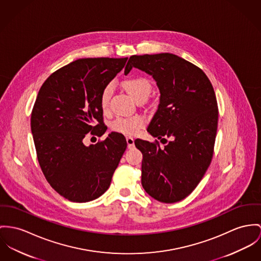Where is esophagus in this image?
Here are the masks:
<instances>
[{
    "instance_id": "34e87169",
    "label": "esophagus",
    "mask_w": 261,
    "mask_h": 261,
    "mask_svg": "<svg viewBox=\"0 0 261 261\" xmlns=\"http://www.w3.org/2000/svg\"><path fill=\"white\" fill-rule=\"evenodd\" d=\"M126 141H127V146H128V148H129V149H132V148L134 147V139H133L132 137H127Z\"/></svg>"
}]
</instances>
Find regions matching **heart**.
Segmentation results:
<instances>
[{
    "mask_svg": "<svg viewBox=\"0 0 261 261\" xmlns=\"http://www.w3.org/2000/svg\"><path fill=\"white\" fill-rule=\"evenodd\" d=\"M123 86L135 100H138L142 97H148L151 91L150 81L143 76L130 77L123 82ZM112 93L113 84L108 83L101 92L100 105L103 110L107 109ZM143 126L144 119L137 115L130 117H117L111 123L112 130L125 135H135L139 133Z\"/></svg>",
    "mask_w": 261,
    "mask_h": 261,
    "instance_id": "1",
    "label": "heart"
}]
</instances>
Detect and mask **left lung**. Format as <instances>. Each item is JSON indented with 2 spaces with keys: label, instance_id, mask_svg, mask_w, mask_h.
I'll use <instances>...</instances> for the list:
<instances>
[{
  "label": "left lung",
  "instance_id": "left-lung-1",
  "mask_svg": "<svg viewBox=\"0 0 261 261\" xmlns=\"http://www.w3.org/2000/svg\"><path fill=\"white\" fill-rule=\"evenodd\" d=\"M135 67L151 75L160 90L158 109L147 131L157 143L135 140L143 154L142 186L155 200H184L199 185L214 154L219 110L214 87L195 64L173 54L132 56L125 74ZM164 144V143H163Z\"/></svg>",
  "mask_w": 261,
  "mask_h": 261
}]
</instances>
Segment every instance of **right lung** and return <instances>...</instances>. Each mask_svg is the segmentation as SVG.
<instances>
[{
  "label": "right lung",
  "mask_w": 261,
  "mask_h": 261,
  "mask_svg": "<svg viewBox=\"0 0 261 261\" xmlns=\"http://www.w3.org/2000/svg\"><path fill=\"white\" fill-rule=\"evenodd\" d=\"M127 60H75L40 87L31 118L38 160L51 188L68 201L85 202L103 195L126 150V139L117 132L88 147L83 139L89 132H106L101 92Z\"/></svg>",
  "instance_id": "add662e5"
}]
</instances>
